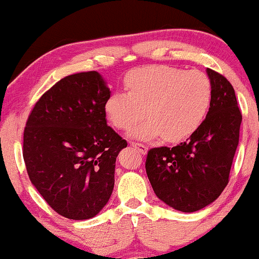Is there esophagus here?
Instances as JSON below:
<instances>
[{"label":"esophagus","instance_id":"esophagus-1","mask_svg":"<svg viewBox=\"0 0 259 259\" xmlns=\"http://www.w3.org/2000/svg\"><path fill=\"white\" fill-rule=\"evenodd\" d=\"M130 146L136 148L139 153L141 154H146L147 153V147L142 144H138V142H130Z\"/></svg>","mask_w":259,"mask_h":259}]
</instances>
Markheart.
Listing matches in <instances>:
<instances>
[{"mask_svg":"<svg viewBox=\"0 0 259 259\" xmlns=\"http://www.w3.org/2000/svg\"><path fill=\"white\" fill-rule=\"evenodd\" d=\"M126 92L114 91L107 97L105 114L115 129L130 130V136L151 140L162 136L178 142L191 136L206 118L212 101V84L200 70L169 65L136 68L124 78Z\"/></svg>","mask_w":259,"mask_h":259,"instance_id":"b5f03b06","label":"heart"}]
</instances>
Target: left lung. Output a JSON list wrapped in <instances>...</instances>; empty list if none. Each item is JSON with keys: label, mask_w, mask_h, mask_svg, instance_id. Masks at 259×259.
<instances>
[{"label": "left lung", "mask_w": 259, "mask_h": 259, "mask_svg": "<svg viewBox=\"0 0 259 259\" xmlns=\"http://www.w3.org/2000/svg\"><path fill=\"white\" fill-rule=\"evenodd\" d=\"M206 72L212 84L206 119L185 142L173 148H151L146 159L157 197L185 213L214 202L228 185L242 121L230 82L214 70Z\"/></svg>", "instance_id": "obj_1"}]
</instances>
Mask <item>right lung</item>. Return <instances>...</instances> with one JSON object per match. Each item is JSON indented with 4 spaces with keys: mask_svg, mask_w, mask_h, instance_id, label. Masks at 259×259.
Listing matches in <instances>:
<instances>
[{
    "mask_svg": "<svg viewBox=\"0 0 259 259\" xmlns=\"http://www.w3.org/2000/svg\"><path fill=\"white\" fill-rule=\"evenodd\" d=\"M109 95L100 73L73 74L45 92L26 121L23 157L29 178L65 218H94L113 192L115 160L127 144L107 125Z\"/></svg>",
    "mask_w": 259,
    "mask_h": 259,
    "instance_id": "1",
    "label": "right lung"
}]
</instances>
